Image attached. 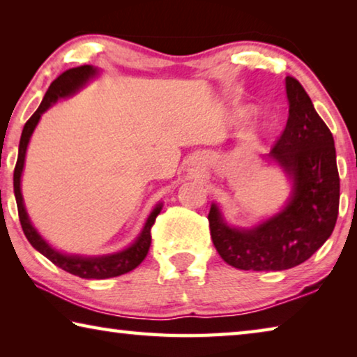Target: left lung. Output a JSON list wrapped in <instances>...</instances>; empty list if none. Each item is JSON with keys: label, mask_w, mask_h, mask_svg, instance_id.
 <instances>
[{"label": "left lung", "mask_w": 357, "mask_h": 357, "mask_svg": "<svg viewBox=\"0 0 357 357\" xmlns=\"http://www.w3.org/2000/svg\"><path fill=\"white\" fill-rule=\"evenodd\" d=\"M285 88L287 128L266 155L291 184L285 204L250 228L229 225L217 203L208 215L219 255L243 271H283L304 263L328 241L337 222L340 178L334 137L302 84L287 77Z\"/></svg>", "instance_id": "obj_1"}]
</instances>
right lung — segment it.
Returning a JSON list of instances; mask_svg holds the SVG:
<instances>
[{
  "label": "right lung",
  "instance_id": "1",
  "mask_svg": "<svg viewBox=\"0 0 357 357\" xmlns=\"http://www.w3.org/2000/svg\"><path fill=\"white\" fill-rule=\"evenodd\" d=\"M99 75V69L93 68V66H80V68H74L63 72L55 82L50 84L44 96V100L40 102L38 110L34 112L31 118L26 121L25 128H23L20 144H19V157H17V164L14 170V195L17 202V208H19V217L20 223L25 233L26 239L29 241L36 250L40 252L45 258L50 259L53 264L61 268L66 273H70L82 279H110V277H118L121 274L129 273V271L135 269L140 264L144 257L148 255L149 245H151V227L154 225L155 217L160 214L162 206L164 204L157 203L154 209L151 211L146 222L142 228L140 234L137 239L126 249L107 253V255H94V257H84V255H69V253H63L56 250L55 247L50 245L47 241L40 236L38 229L34 228L31 219L26 213L25 203H23L22 195V173L23 167H25V157L26 149L31 135L38 126L39 119L48 108L53 104H56L59 99H66L74 96L80 91L82 88L86 86L88 82Z\"/></svg>",
  "mask_w": 357,
  "mask_h": 357
}]
</instances>
